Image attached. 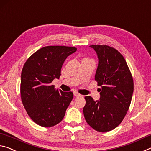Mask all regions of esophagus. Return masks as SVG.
I'll list each match as a JSON object with an SVG mask.
<instances>
[{
  "instance_id": "obj_1",
  "label": "esophagus",
  "mask_w": 151,
  "mask_h": 151,
  "mask_svg": "<svg viewBox=\"0 0 151 151\" xmlns=\"http://www.w3.org/2000/svg\"><path fill=\"white\" fill-rule=\"evenodd\" d=\"M73 95H74V96H76V97H78V96H81V94H80V93H79L77 92H73Z\"/></svg>"
}]
</instances>
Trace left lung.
Listing matches in <instances>:
<instances>
[{"mask_svg": "<svg viewBox=\"0 0 151 151\" xmlns=\"http://www.w3.org/2000/svg\"><path fill=\"white\" fill-rule=\"evenodd\" d=\"M96 51L98 65L95 80L100 100L86 96L83 115L88 124L96 131H110L119 125L129 109L134 90L131 72L125 59L116 49L105 45H90Z\"/></svg>", "mask_w": 151, "mask_h": 151, "instance_id": "left-lung-1", "label": "left lung"}]
</instances>
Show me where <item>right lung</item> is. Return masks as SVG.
<instances>
[{
    "label": "right lung",
    "mask_w": 151,
    "mask_h": 151,
    "mask_svg": "<svg viewBox=\"0 0 151 151\" xmlns=\"http://www.w3.org/2000/svg\"><path fill=\"white\" fill-rule=\"evenodd\" d=\"M76 50L74 47L46 46L35 52L24 64L21 100L29 117L41 127H51L60 122L72 100V92L55 89L51 82L59 78L65 59Z\"/></svg>",
    "instance_id": "1"
}]
</instances>
